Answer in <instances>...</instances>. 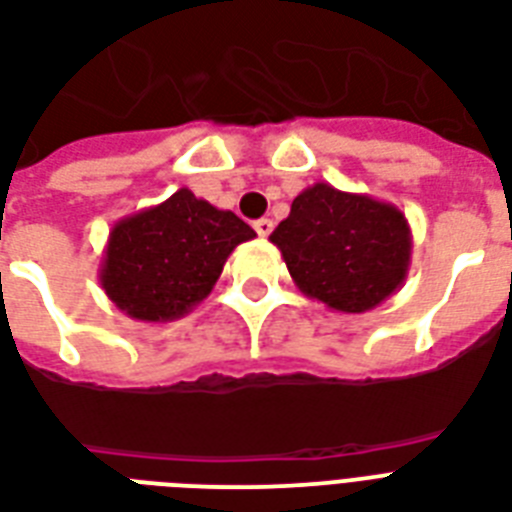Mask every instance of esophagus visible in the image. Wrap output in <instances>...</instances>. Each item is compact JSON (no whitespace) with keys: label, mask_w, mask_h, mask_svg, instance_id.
Returning <instances> with one entry per match:
<instances>
[{"label":"esophagus","mask_w":512,"mask_h":512,"mask_svg":"<svg viewBox=\"0 0 512 512\" xmlns=\"http://www.w3.org/2000/svg\"><path fill=\"white\" fill-rule=\"evenodd\" d=\"M272 227H275V224H272V221H269V219H259V221H253V229H256V232H259L261 237H267L269 232H272Z\"/></svg>","instance_id":"obj_1"}]
</instances>
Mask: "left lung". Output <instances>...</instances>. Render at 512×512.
<instances>
[{
  "instance_id": "left-lung-1",
  "label": "left lung",
  "mask_w": 512,
  "mask_h": 512,
  "mask_svg": "<svg viewBox=\"0 0 512 512\" xmlns=\"http://www.w3.org/2000/svg\"><path fill=\"white\" fill-rule=\"evenodd\" d=\"M269 243L280 248L293 283L328 310L360 315L406 283L411 227L406 213L371 194L318 181L291 202Z\"/></svg>"
}]
</instances>
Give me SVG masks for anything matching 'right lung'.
I'll list each match as a JSON object with an SVG mask.
<instances>
[{
  "label": "right lung",
  "instance_id": "obj_1",
  "mask_svg": "<svg viewBox=\"0 0 512 512\" xmlns=\"http://www.w3.org/2000/svg\"><path fill=\"white\" fill-rule=\"evenodd\" d=\"M253 237L235 213L181 186L109 229L98 283L128 318L170 323L213 291L229 253Z\"/></svg>",
  "mask_w": 512,
  "mask_h": 512
}]
</instances>
